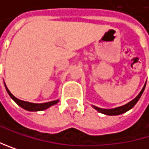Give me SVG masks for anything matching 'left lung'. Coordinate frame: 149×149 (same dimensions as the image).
Listing matches in <instances>:
<instances>
[{"mask_svg":"<svg viewBox=\"0 0 149 149\" xmlns=\"http://www.w3.org/2000/svg\"><path fill=\"white\" fill-rule=\"evenodd\" d=\"M144 89H145V86H144V88L142 90H141L139 94L133 100H132L131 102H129L128 104H126L124 106H122V107H116V108H113V109H102V108H99L97 107H94V108L98 110L100 113H102V114L107 115V116H117V115L123 114L125 112H127L128 110H130L131 108H132L135 106V104L138 102V100H139L141 95H142V93L144 91Z\"/></svg>","mask_w":149,"mask_h":149,"instance_id":"8db88e82","label":"left lung"}]
</instances>
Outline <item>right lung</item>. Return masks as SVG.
Masks as SVG:
<instances>
[{
    "label": "right lung",
    "mask_w": 149,
    "mask_h": 149,
    "mask_svg": "<svg viewBox=\"0 0 149 149\" xmlns=\"http://www.w3.org/2000/svg\"><path fill=\"white\" fill-rule=\"evenodd\" d=\"M5 88L7 90V92L9 93V95L10 96V98L18 105L20 106L22 108H24L26 110H28V111H42V110H44V109H47L48 107H49L50 106H53L55 104H57L58 102V100H54V101H50V102H47V103H42V104H34V103H30V102H26V101H23V100H20L18 99H17L16 97H14L10 91L8 90V88L6 87L5 85Z\"/></svg>",
    "instance_id": "add662e5"
}]
</instances>
